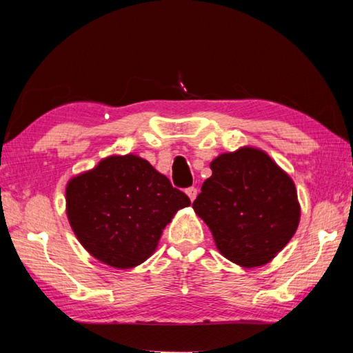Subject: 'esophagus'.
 <instances>
[{"label":"esophagus","mask_w":353,"mask_h":353,"mask_svg":"<svg viewBox=\"0 0 353 353\" xmlns=\"http://www.w3.org/2000/svg\"><path fill=\"white\" fill-rule=\"evenodd\" d=\"M185 193H187V196L190 198V201H193V199L196 198V194H198V188L196 187H188Z\"/></svg>","instance_id":"1"}]
</instances>
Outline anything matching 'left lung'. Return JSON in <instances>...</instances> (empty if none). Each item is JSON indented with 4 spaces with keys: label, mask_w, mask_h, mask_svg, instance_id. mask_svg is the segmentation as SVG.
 <instances>
[{
    "label": "left lung",
    "mask_w": 353,
    "mask_h": 353,
    "mask_svg": "<svg viewBox=\"0 0 353 353\" xmlns=\"http://www.w3.org/2000/svg\"><path fill=\"white\" fill-rule=\"evenodd\" d=\"M193 209L220 254L243 268L266 265L287 245L299 223L294 183L271 157L243 147L210 163Z\"/></svg>",
    "instance_id": "8db88e82"
}]
</instances>
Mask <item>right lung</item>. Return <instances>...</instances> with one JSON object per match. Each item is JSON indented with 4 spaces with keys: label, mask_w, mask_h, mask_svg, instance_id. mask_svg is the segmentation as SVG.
I'll use <instances>...</instances> for the list:
<instances>
[{
    "label": "right lung",
    "mask_w": 353,
    "mask_h": 353,
    "mask_svg": "<svg viewBox=\"0 0 353 353\" xmlns=\"http://www.w3.org/2000/svg\"><path fill=\"white\" fill-rule=\"evenodd\" d=\"M190 198L138 155H112L66 185V214L81 244L119 270L144 263Z\"/></svg>",
    "instance_id": "obj_1"
}]
</instances>
